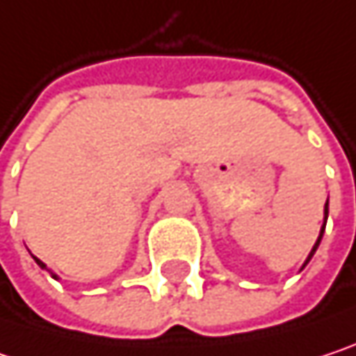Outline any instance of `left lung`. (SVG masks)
<instances>
[{"instance_id":"obj_1","label":"left lung","mask_w":356,"mask_h":356,"mask_svg":"<svg viewBox=\"0 0 356 356\" xmlns=\"http://www.w3.org/2000/svg\"><path fill=\"white\" fill-rule=\"evenodd\" d=\"M325 220H327V202H325V208H323V227H321V231H320V237H318V241H316V245H314V249H312V253L307 255V259H305V264H303V268L309 264V259L314 257V253H316V249L320 248V241H321V237H323V229H325Z\"/></svg>"}]
</instances>
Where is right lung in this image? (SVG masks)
Returning a JSON list of instances; mask_svg holds the SVG:
<instances>
[{
    "instance_id": "1",
    "label": "right lung",
    "mask_w": 356,
    "mask_h": 356,
    "mask_svg": "<svg viewBox=\"0 0 356 356\" xmlns=\"http://www.w3.org/2000/svg\"><path fill=\"white\" fill-rule=\"evenodd\" d=\"M33 257H35V255H33ZM35 261L38 264V266H40V268H44V270H47V266H44V264H42V261H40L38 257H35ZM51 276H53V278H57V274H53V272H51Z\"/></svg>"
}]
</instances>
